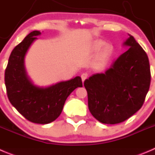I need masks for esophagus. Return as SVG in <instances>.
I'll list each match as a JSON object with an SVG mask.
<instances>
[{"label": "esophagus", "mask_w": 155, "mask_h": 155, "mask_svg": "<svg viewBox=\"0 0 155 155\" xmlns=\"http://www.w3.org/2000/svg\"><path fill=\"white\" fill-rule=\"evenodd\" d=\"M87 77H88V73H83L81 75V78H82V82H84V81L87 79Z\"/></svg>", "instance_id": "34e87169"}]
</instances>
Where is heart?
<instances>
[{
	"label": "heart",
	"mask_w": 155,
	"mask_h": 155,
	"mask_svg": "<svg viewBox=\"0 0 155 155\" xmlns=\"http://www.w3.org/2000/svg\"><path fill=\"white\" fill-rule=\"evenodd\" d=\"M91 48L94 51H98L102 48L100 53L101 57L102 58H105L108 57L111 54V51H112V47L108 44L105 45V42L102 40H96V41H93Z\"/></svg>",
	"instance_id": "1"
}]
</instances>
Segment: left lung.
Instances as JSON below:
<instances>
[{
	"mask_svg": "<svg viewBox=\"0 0 155 155\" xmlns=\"http://www.w3.org/2000/svg\"><path fill=\"white\" fill-rule=\"evenodd\" d=\"M124 43L130 47L104 73H96L84 82L88 109L102 124L127 120L143 105L151 83L147 54L134 37Z\"/></svg>",
	"mask_w": 155,
	"mask_h": 155,
	"instance_id": "obj_1",
	"label": "left lung"
}]
</instances>
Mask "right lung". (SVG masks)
Here are the masks:
<instances>
[{"label":"right lung","mask_w":155,"mask_h":155,"mask_svg":"<svg viewBox=\"0 0 155 155\" xmlns=\"http://www.w3.org/2000/svg\"><path fill=\"white\" fill-rule=\"evenodd\" d=\"M41 35L30 32L13 48L5 70L4 81L7 97L11 104L30 122L47 124L53 122L62 112L67 97L78 87H82L79 76L47 88L31 83L24 67V58L31 43Z\"/></svg>","instance_id":"1"}]
</instances>
